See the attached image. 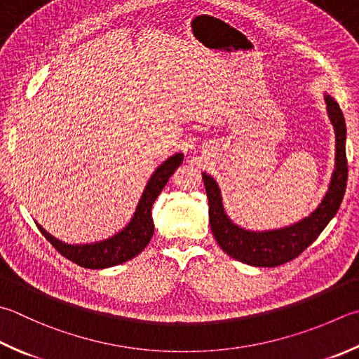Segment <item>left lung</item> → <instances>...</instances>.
I'll return each instance as SVG.
<instances>
[{
  "instance_id": "left-lung-1",
  "label": "left lung",
  "mask_w": 359,
  "mask_h": 359,
  "mask_svg": "<svg viewBox=\"0 0 359 359\" xmlns=\"http://www.w3.org/2000/svg\"><path fill=\"white\" fill-rule=\"evenodd\" d=\"M327 109L336 131V170L328 192L316 211L295 225L276 231L252 233L242 229L223 212L220 191L209 175L203 173L209 203V223L220 248L231 258L255 267H276L300 256L325 229L339 209L346 194L348 165L346 156V120L336 101L327 97Z\"/></svg>"
}]
</instances>
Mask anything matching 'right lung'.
Masks as SVG:
<instances>
[{
	"label": "right lung",
	"mask_w": 359,
	"mask_h": 359,
	"mask_svg": "<svg viewBox=\"0 0 359 359\" xmlns=\"http://www.w3.org/2000/svg\"><path fill=\"white\" fill-rule=\"evenodd\" d=\"M181 161L182 154L178 153L173 154V156L168 158L164 164L158 167V170L153 173L151 180L148 181L144 195H142L139 206L136 209V212H134V217L130 222V225L125 229H121V231L114 236V238L103 242L90 243V245H69V243L54 239L42 226L37 225L40 233L45 236V239L48 241L60 255L65 256V258L70 259L72 262L78 264L81 267L104 269L133 259L134 256H137L142 250L148 245V242L151 239L154 231L151 217L153 203L167 184L168 178L173 175L175 168H178Z\"/></svg>",
	"instance_id": "obj_1"
}]
</instances>
